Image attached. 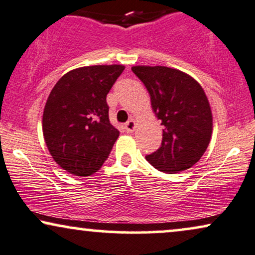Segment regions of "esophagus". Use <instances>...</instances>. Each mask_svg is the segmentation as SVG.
I'll return each instance as SVG.
<instances>
[{"label":"esophagus","mask_w":255,"mask_h":255,"mask_svg":"<svg viewBox=\"0 0 255 255\" xmlns=\"http://www.w3.org/2000/svg\"><path fill=\"white\" fill-rule=\"evenodd\" d=\"M135 127H136V125H135L134 120H129L127 124L125 125V128H126V130H127V133H133Z\"/></svg>","instance_id":"esophagus-1"}]
</instances>
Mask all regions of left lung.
<instances>
[{
    "instance_id": "left-lung-1",
    "label": "left lung",
    "mask_w": 255,
    "mask_h": 255,
    "mask_svg": "<svg viewBox=\"0 0 255 255\" xmlns=\"http://www.w3.org/2000/svg\"><path fill=\"white\" fill-rule=\"evenodd\" d=\"M143 82L151 109L162 126L161 147L146 156L161 172L174 174L191 168L207 149L213 117L205 90L191 75L163 66H134Z\"/></svg>"
}]
</instances>
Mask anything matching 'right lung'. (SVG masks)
<instances>
[{
	"instance_id": "right-lung-1",
	"label": "right lung",
	"mask_w": 255,
	"mask_h": 255,
	"mask_svg": "<svg viewBox=\"0 0 255 255\" xmlns=\"http://www.w3.org/2000/svg\"><path fill=\"white\" fill-rule=\"evenodd\" d=\"M124 69L122 64L81 67L64 74L51 89L42 130L54 161L70 174L98 172L119 137L106 98Z\"/></svg>"
}]
</instances>
